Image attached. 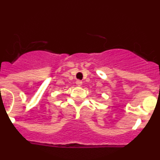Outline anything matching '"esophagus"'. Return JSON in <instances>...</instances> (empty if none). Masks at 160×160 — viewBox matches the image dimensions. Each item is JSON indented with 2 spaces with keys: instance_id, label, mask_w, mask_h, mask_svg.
<instances>
[{
  "instance_id": "esophagus-1",
  "label": "esophagus",
  "mask_w": 160,
  "mask_h": 160,
  "mask_svg": "<svg viewBox=\"0 0 160 160\" xmlns=\"http://www.w3.org/2000/svg\"><path fill=\"white\" fill-rule=\"evenodd\" d=\"M76 84H77L78 86H79V87H80V86L82 84V82L80 81V80H77V81H76Z\"/></svg>"
}]
</instances>
